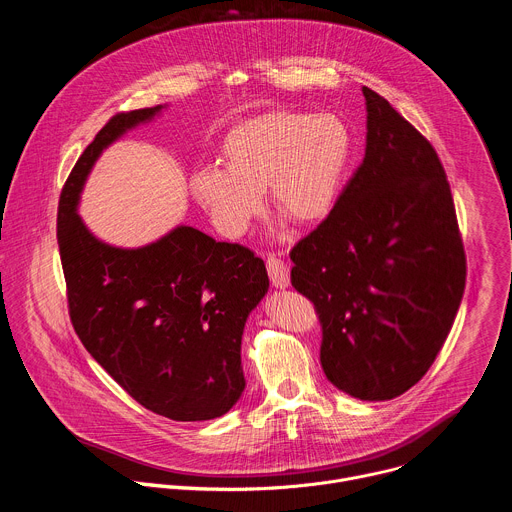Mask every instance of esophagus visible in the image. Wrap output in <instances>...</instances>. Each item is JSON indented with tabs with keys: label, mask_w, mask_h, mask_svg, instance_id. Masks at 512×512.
I'll return each mask as SVG.
<instances>
[{
	"label": "esophagus",
	"mask_w": 512,
	"mask_h": 512,
	"mask_svg": "<svg viewBox=\"0 0 512 512\" xmlns=\"http://www.w3.org/2000/svg\"><path fill=\"white\" fill-rule=\"evenodd\" d=\"M267 273H269V279L275 287L283 289L289 285V267L283 259L275 257V255H269L267 257Z\"/></svg>",
	"instance_id": "esophagus-1"
}]
</instances>
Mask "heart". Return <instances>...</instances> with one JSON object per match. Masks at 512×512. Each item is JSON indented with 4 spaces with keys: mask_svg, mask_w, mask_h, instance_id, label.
<instances>
[{
    "mask_svg": "<svg viewBox=\"0 0 512 512\" xmlns=\"http://www.w3.org/2000/svg\"><path fill=\"white\" fill-rule=\"evenodd\" d=\"M352 152L346 123L330 113L271 111L231 127L225 168L198 170L190 188L216 229L241 237L263 212V190L294 223H320L332 210Z\"/></svg>",
    "mask_w": 512,
    "mask_h": 512,
    "instance_id": "b5f03b06",
    "label": "heart"
}]
</instances>
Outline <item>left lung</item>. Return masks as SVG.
I'll return each instance as SVG.
<instances>
[{
    "label": "left lung",
    "mask_w": 512,
    "mask_h": 512,
    "mask_svg": "<svg viewBox=\"0 0 512 512\" xmlns=\"http://www.w3.org/2000/svg\"><path fill=\"white\" fill-rule=\"evenodd\" d=\"M367 150L334 208L289 257L291 285L314 302L328 381L387 401L429 371L458 314L466 255L433 145L362 87Z\"/></svg>",
    "instance_id": "left-lung-1"
}]
</instances>
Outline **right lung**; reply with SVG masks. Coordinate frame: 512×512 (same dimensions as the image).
Listing matches in <instances>:
<instances>
[{
	"instance_id": "right-lung-1",
	"label": "right lung",
	"mask_w": 512,
	"mask_h": 512,
	"mask_svg": "<svg viewBox=\"0 0 512 512\" xmlns=\"http://www.w3.org/2000/svg\"><path fill=\"white\" fill-rule=\"evenodd\" d=\"M162 109L117 113L87 145L60 194L58 249L70 322L89 354L145 409L204 421L245 389L241 338L269 289L263 259L184 225L145 247H113L77 212L103 150Z\"/></svg>"
}]
</instances>
